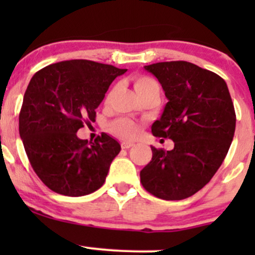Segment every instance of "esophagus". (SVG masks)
Returning a JSON list of instances; mask_svg holds the SVG:
<instances>
[{"instance_id":"obj_1","label":"esophagus","mask_w":255,"mask_h":255,"mask_svg":"<svg viewBox=\"0 0 255 255\" xmlns=\"http://www.w3.org/2000/svg\"><path fill=\"white\" fill-rule=\"evenodd\" d=\"M134 145V143L133 142H122L121 143V146H122V149H129V148H132V146Z\"/></svg>"}]
</instances>
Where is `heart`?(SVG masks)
Returning a JSON list of instances; mask_svg holds the SVG:
<instances>
[{"instance_id":"obj_1","label":"heart","mask_w":255,"mask_h":255,"mask_svg":"<svg viewBox=\"0 0 255 255\" xmlns=\"http://www.w3.org/2000/svg\"><path fill=\"white\" fill-rule=\"evenodd\" d=\"M134 90L139 95V97L145 94H149V92L160 94V86H159V84L154 79L149 78V76H138V78H135ZM110 96L111 95H109L106 97V102L110 101ZM109 129L116 137L122 138V139H130V138H133L137 134L138 126L132 120H129V118L122 117L110 123Z\"/></svg>"}]
</instances>
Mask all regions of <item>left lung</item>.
I'll use <instances>...</instances> for the list:
<instances>
[{
  "label": "left lung",
  "instance_id": "8db88e82",
  "mask_svg": "<svg viewBox=\"0 0 255 255\" xmlns=\"http://www.w3.org/2000/svg\"><path fill=\"white\" fill-rule=\"evenodd\" d=\"M144 69L159 80L169 100L151 133L170 138L174 149L151 146L153 156L140 171V182L159 199H187L225 160L236 130L235 106L225 80L195 64L164 61Z\"/></svg>",
  "mask_w": 255,
  "mask_h": 255
}]
</instances>
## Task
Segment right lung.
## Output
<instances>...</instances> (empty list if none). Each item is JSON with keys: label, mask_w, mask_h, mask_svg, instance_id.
I'll return each mask as SVG.
<instances>
[{"label": "right lung", "mask_w": 255, "mask_h": 255, "mask_svg": "<svg viewBox=\"0 0 255 255\" xmlns=\"http://www.w3.org/2000/svg\"><path fill=\"white\" fill-rule=\"evenodd\" d=\"M126 71L75 59L45 66L30 79L19 112V135L33 170L51 191L76 197L104 185L120 143L106 133L89 142L76 132L95 122L110 85Z\"/></svg>", "instance_id": "1"}]
</instances>
